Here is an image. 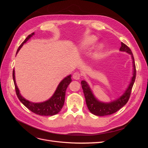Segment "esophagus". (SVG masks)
<instances>
[{"mask_svg":"<svg viewBox=\"0 0 148 148\" xmlns=\"http://www.w3.org/2000/svg\"><path fill=\"white\" fill-rule=\"evenodd\" d=\"M80 77H81V74L79 72H75L73 75V78L75 79H79Z\"/></svg>","mask_w":148,"mask_h":148,"instance_id":"esophagus-1","label":"esophagus"}]
</instances>
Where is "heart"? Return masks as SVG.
<instances>
[{"label":"heart","mask_w":148,"mask_h":148,"mask_svg":"<svg viewBox=\"0 0 148 148\" xmlns=\"http://www.w3.org/2000/svg\"><path fill=\"white\" fill-rule=\"evenodd\" d=\"M97 38L95 36H89L82 43L80 47H81L82 50H86V49H89L92 45H93V44H95ZM101 49V46H99L96 48L95 53H94V57L98 56V55L99 54Z\"/></svg>","instance_id":"obj_1"}]
</instances>
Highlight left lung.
<instances>
[{
	"mask_svg": "<svg viewBox=\"0 0 148 148\" xmlns=\"http://www.w3.org/2000/svg\"><path fill=\"white\" fill-rule=\"evenodd\" d=\"M120 51L127 52L132 55L134 71L132 82L130 84L128 88L123 95L120 97H119L118 99L115 100V101L111 102L110 103H102L98 101L96 99L95 97L94 96L93 94L91 91L90 88L89 87L87 83L85 81H82L81 82L87 107L89 110L94 115L98 116H105L112 114L116 112H117L119 109H120L122 107L126 104L129 100L130 97L132 89L136 78V71L135 60H134V58L131 49L123 42L121 43Z\"/></svg>",
	"mask_w": 148,
	"mask_h": 148,
	"instance_id": "left-lung-1",
	"label": "left lung"
}]
</instances>
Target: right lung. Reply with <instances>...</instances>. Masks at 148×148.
Segmentation results:
<instances>
[{
	"instance_id": "1",
	"label": "right lung",
	"mask_w": 148,
	"mask_h": 148,
	"mask_svg": "<svg viewBox=\"0 0 148 148\" xmlns=\"http://www.w3.org/2000/svg\"><path fill=\"white\" fill-rule=\"evenodd\" d=\"M34 34V33H33L28 36V37L25 39V41L21 44V45L19 46L18 48L16 53L18 52L21 47L23 46V44L27 41L31 37H32L33 35ZM13 79L15 84L16 96L20 101V102L25 107H27L29 110L33 112V113L44 116H51L56 115L59 113L61 110L64 104L66 89L71 82V75H69L68 77L65 78L60 83L55 93L53 94V95L52 96L51 99H49L48 101L46 102L41 103H34L25 99L24 97L21 96L19 89L18 88L15 82L14 70H13Z\"/></svg>"
}]
</instances>
